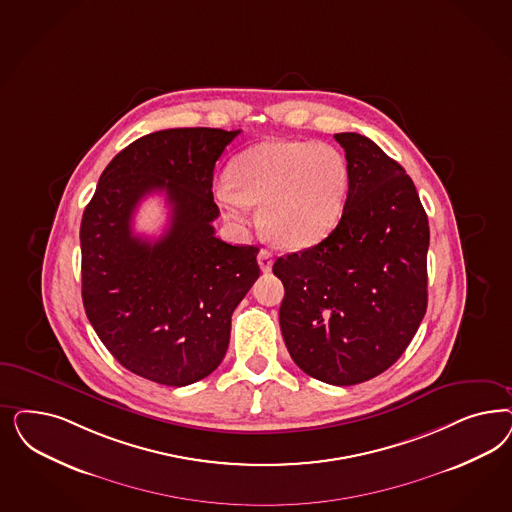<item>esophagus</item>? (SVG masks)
I'll list each match as a JSON object with an SVG mask.
<instances>
[{"label": "esophagus", "instance_id": "obj_1", "mask_svg": "<svg viewBox=\"0 0 512 512\" xmlns=\"http://www.w3.org/2000/svg\"><path fill=\"white\" fill-rule=\"evenodd\" d=\"M258 264H260V269H262L264 273L271 271V267H273V254H271L269 250L262 248L260 254H258Z\"/></svg>", "mask_w": 512, "mask_h": 512}]
</instances>
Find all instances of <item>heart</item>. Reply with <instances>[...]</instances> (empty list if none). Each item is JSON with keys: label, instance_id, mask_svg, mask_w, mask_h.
Wrapping results in <instances>:
<instances>
[{"label": "heart", "instance_id": "1", "mask_svg": "<svg viewBox=\"0 0 512 512\" xmlns=\"http://www.w3.org/2000/svg\"><path fill=\"white\" fill-rule=\"evenodd\" d=\"M218 184L216 203L233 222L260 205L258 226L279 247L301 250L326 239L339 224L350 188L341 150L326 143L267 139L237 154Z\"/></svg>", "mask_w": 512, "mask_h": 512}]
</instances>
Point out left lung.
<instances>
[{"mask_svg": "<svg viewBox=\"0 0 512 512\" xmlns=\"http://www.w3.org/2000/svg\"><path fill=\"white\" fill-rule=\"evenodd\" d=\"M350 188L318 245L277 258L286 348L313 379L352 386L386 371L428 307V216L396 160L360 133H335Z\"/></svg>", "mask_w": 512, "mask_h": 512, "instance_id": "obj_1", "label": "left lung"}]
</instances>
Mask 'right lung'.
<instances>
[{
  "instance_id": "1",
  "label": "right lung",
  "mask_w": 512,
  "mask_h": 512,
  "mask_svg": "<svg viewBox=\"0 0 512 512\" xmlns=\"http://www.w3.org/2000/svg\"><path fill=\"white\" fill-rule=\"evenodd\" d=\"M239 133H149L116 154L84 209V311L116 362L143 379L186 386L211 375L228 350L231 314L260 277V248L228 245L213 228L216 160ZM156 191L172 216L149 242L131 220Z\"/></svg>"
}]
</instances>
